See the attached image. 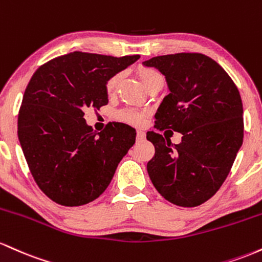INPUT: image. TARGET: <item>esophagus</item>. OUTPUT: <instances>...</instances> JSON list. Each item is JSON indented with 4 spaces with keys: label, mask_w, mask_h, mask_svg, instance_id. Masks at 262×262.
<instances>
[{
    "label": "esophagus",
    "mask_w": 262,
    "mask_h": 262,
    "mask_svg": "<svg viewBox=\"0 0 262 262\" xmlns=\"http://www.w3.org/2000/svg\"><path fill=\"white\" fill-rule=\"evenodd\" d=\"M136 139H137V141H143L146 139V134H145V131H142V130H139L137 131V136H136Z\"/></svg>",
    "instance_id": "obj_1"
}]
</instances>
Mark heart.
I'll return each mask as SVG.
<instances>
[{"mask_svg":"<svg viewBox=\"0 0 262 262\" xmlns=\"http://www.w3.org/2000/svg\"><path fill=\"white\" fill-rule=\"evenodd\" d=\"M139 75L141 78V81L145 85V88L151 83L152 80L158 76H161L154 69H149V68H140L139 69ZM120 78H121V74H115L111 76L106 83V90L107 93L115 92L117 84H119ZM119 119L123 120V121H127L131 123H135V125H141L143 121H145V114L141 113V111L132 110V108H127V110H122L119 113Z\"/></svg>","mask_w":262,"mask_h":262,"instance_id":"1","label":"heart"}]
</instances>
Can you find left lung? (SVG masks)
<instances>
[{
  "mask_svg": "<svg viewBox=\"0 0 262 262\" xmlns=\"http://www.w3.org/2000/svg\"><path fill=\"white\" fill-rule=\"evenodd\" d=\"M142 64L163 74L169 90L155 115L156 127L182 134V142L173 145L147 132L156 151L147 172L168 202L201 205L224 183L243 145L239 90L215 60L198 53L161 55Z\"/></svg>",
  "mask_w": 262,
  "mask_h": 262,
  "instance_id": "1",
  "label": "left lung"
}]
</instances>
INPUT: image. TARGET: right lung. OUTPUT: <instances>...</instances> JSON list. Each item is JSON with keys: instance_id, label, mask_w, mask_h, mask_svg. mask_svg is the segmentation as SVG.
I'll list each match as a JSON object with an SVG mask.
<instances>
[{"instance_id": "obj_1", "label": "right lung", "mask_w": 262, "mask_h": 262, "mask_svg": "<svg viewBox=\"0 0 262 262\" xmlns=\"http://www.w3.org/2000/svg\"><path fill=\"white\" fill-rule=\"evenodd\" d=\"M139 59L73 52L46 63L29 80L18 140L34 181L53 202L78 207L95 201L134 146V127L110 122L96 132L84 108L106 105L108 79Z\"/></svg>"}]
</instances>
